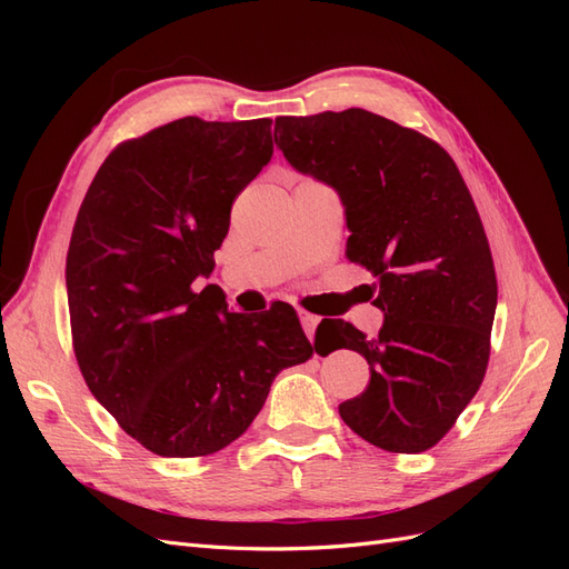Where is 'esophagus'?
Wrapping results in <instances>:
<instances>
[{
	"label": "esophagus",
	"instance_id": "1",
	"mask_svg": "<svg viewBox=\"0 0 569 569\" xmlns=\"http://www.w3.org/2000/svg\"><path fill=\"white\" fill-rule=\"evenodd\" d=\"M299 318H301V327H303L306 337H308V339H313V335H316V327H318L320 318H318V316H313V313H306V311H301V313H299Z\"/></svg>",
	"mask_w": 569,
	"mask_h": 569
}]
</instances>
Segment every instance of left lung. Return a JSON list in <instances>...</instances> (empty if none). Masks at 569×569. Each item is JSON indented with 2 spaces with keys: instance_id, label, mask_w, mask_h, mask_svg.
Listing matches in <instances>:
<instances>
[{
  "instance_id": "obj_1",
  "label": "left lung",
  "mask_w": 569,
  "mask_h": 569,
  "mask_svg": "<svg viewBox=\"0 0 569 569\" xmlns=\"http://www.w3.org/2000/svg\"><path fill=\"white\" fill-rule=\"evenodd\" d=\"M274 144L337 189L349 261L377 280L380 335L343 320L327 332L332 351L353 349L370 366L341 420L391 453L432 449L472 401L491 351L496 270L468 184L435 140L366 109L280 116Z\"/></svg>"
}]
</instances>
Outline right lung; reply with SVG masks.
<instances>
[{
    "label": "right lung",
    "mask_w": 569,
    "mask_h": 569,
    "mask_svg": "<svg viewBox=\"0 0 569 569\" xmlns=\"http://www.w3.org/2000/svg\"><path fill=\"white\" fill-rule=\"evenodd\" d=\"M272 120L187 116L118 144L82 199L66 256L73 351L94 399L144 449H226L263 408L280 370L313 343L297 311L230 313L213 251L237 194L272 157Z\"/></svg>",
    "instance_id": "add662e5"
}]
</instances>
